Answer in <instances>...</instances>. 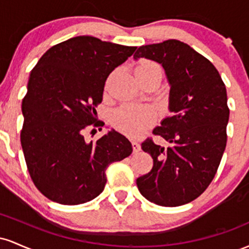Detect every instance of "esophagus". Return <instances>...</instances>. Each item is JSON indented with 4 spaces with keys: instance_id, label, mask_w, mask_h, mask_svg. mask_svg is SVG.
Here are the masks:
<instances>
[{
    "instance_id": "esophagus-1",
    "label": "esophagus",
    "mask_w": 249,
    "mask_h": 249,
    "mask_svg": "<svg viewBox=\"0 0 249 249\" xmlns=\"http://www.w3.org/2000/svg\"><path fill=\"white\" fill-rule=\"evenodd\" d=\"M132 148H133V153H138L141 151V144L137 142H132Z\"/></svg>"
}]
</instances>
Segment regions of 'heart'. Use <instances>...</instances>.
<instances>
[{
  "label": "heart",
  "mask_w": 249,
  "mask_h": 249,
  "mask_svg": "<svg viewBox=\"0 0 249 249\" xmlns=\"http://www.w3.org/2000/svg\"><path fill=\"white\" fill-rule=\"evenodd\" d=\"M161 75L162 69L158 63L148 59H142L136 67V76H148V75ZM154 122V112L152 108L147 107H133V105H125L119 107L113 113V125L126 133L127 136L138 137L148 128Z\"/></svg>",
  "instance_id": "1"
}]
</instances>
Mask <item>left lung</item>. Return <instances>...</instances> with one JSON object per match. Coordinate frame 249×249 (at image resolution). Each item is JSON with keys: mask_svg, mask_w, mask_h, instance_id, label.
Segmentation results:
<instances>
[{"mask_svg": "<svg viewBox=\"0 0 249 249\" xmlns=\"http://www.w3.org/2000/svg\"><path fill=\"white\" fill-rule=\"evenodd\" d=\"M142 57L160 63L171 85V116L153 130L170 146L142 142L153 167L137 186L153 204L181 206L201 196L218 171L227 142V91L212 63L178 39L142 45L133 55Z\"/></svg>", "mask_w": 249, "mask_h": 249, "instance_id": "1", "label": "left lung"}]
</instances>
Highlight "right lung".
<instances>
[{"label": "right lung", "mask_w": 249, "mask_h": 249, "mask_svg": "<svg viewBox=\"0 0 249 249\" xmlns=\"http://www.w3.org/2000/svg\"><path fill=\"white\" fill-rule=\"evenodd\" d=\"M136 49L77 36L51 47L31 70L21 144L31 179L48 199L62 205L95 199L108 165L132 153L128 139L115 130L95 142L85 141L84 131L104 125L95 107L105 81Z\"/></svg>", "instance_id": "add662e5"}]
</instances>
